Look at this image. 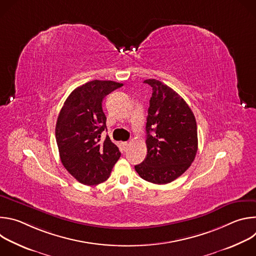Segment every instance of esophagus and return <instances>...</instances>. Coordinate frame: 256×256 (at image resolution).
<instances>
[{
    "instance_id": "34e87169",
    "label": "esophagus",
    "mask_w": 256,
    "mask_h": 256,
    "mask_svg": "<svg viewBox=\"0 0 256 256\" xmlns=\"http://www.w3.org/2000/svg\"><path fill=\"white\" fill-rule=\"evenodd\" d=\"M122 146H124V150H126V149H128V147L130 146V142H122Z\"/></svg>"
}]
</instances>
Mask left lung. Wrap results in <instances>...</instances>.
Masks as SVG:
<instances>
[{
    "label": "left lung",
    "instance_id": "1",
    "mask_svg": "<svg viewBox=\"0 0 256 256\" xmlns=\"http://www.w3.org/2000/svg\"><path fill=\"white\" fill-rule=\"evenodd\" d=\"M148 109L147 157L134 166L138 174L155 184H166L184 174L198 152V128L190 107L172 88L155 79Z\"/></svg>",
    "mask_w": 256,
    "mask_h": 256
}]
</instances>
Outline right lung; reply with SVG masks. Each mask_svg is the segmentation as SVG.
Wrapping results in <instances>:
<instances>
[{
    "label": "right lung",
    "mask_w": 256,
    "mask_h": 256,
    "mask_svg": "<svg viewBox=\"0 0 256 256\" xmlns=\"http://www.w3.org/2000/svg\"><path fill=\"white\" fill-rule=\"evenodd\" d=\"M124 84L90 81L72 91L64 101L56 126L60 161L68 172L85 186L105 181L120 157L118 146L101 134L106 130L103 98Z\"/></svg>",
    "instance_id": "1"
}]
</instances>
